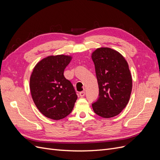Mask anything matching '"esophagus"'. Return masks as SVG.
Returning <instances> with one entry per match:
<instances>
[{
	"mask_svg": "<svg viewBox=\"0 0 160 160\" xmlns=\"http://www.w3.org/2000/svg\"><path fill=\"white\" fill-rule=\"evenodd\" d=\"M79 95H80L81 97H84V96L85 95V92L84 91L80 92V93H79Z\"/></svg>",
	"mask_w": 160,
	"mask_h": 160,
	"instance_id": "esophagus-1",
	"label": "esophagus"
}]
</instances>
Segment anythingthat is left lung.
<instances>
[{
    "instance_id": "1",
    "label": "left lung",
    "mask_w": 160,
    "mask_h": 160,
    "mask_svg": "<svg viewBox=\"0 0 160 160\" xmlns=\"http://www.w3.org/2000/svg\"><path fill=\"white\" fill-rule=\"evenodd\" d=\"M99 85V98L92 104L94 112L103 118L119 115L126 107L132 90V78L127 61L108 47L91 54Z\"/></svg>"
}]
</instances>
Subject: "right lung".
Masks as SVG:
<instances>
[{"instance_id":"1","label":"right lung","mask_w":160,"mask_h":160,"mask_svg":"<svg viewBox=\"0 0 160 160\" xmlns=\"http://www.w3.org/2000/svg\"><path fill=\"white\" fill-rule=\"evenodd\" d=\"M72 59L65 55L48 56L38 62L30 77V91L36 107L45 117L59 120L71 113L77 95L64 71Z\"/></svg>"}]
</instances>
